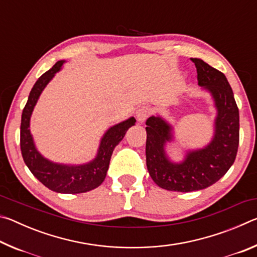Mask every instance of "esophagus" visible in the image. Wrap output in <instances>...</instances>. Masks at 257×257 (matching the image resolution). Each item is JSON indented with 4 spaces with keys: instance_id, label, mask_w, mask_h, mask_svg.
<instances>
[{
    "instance_id": "esophagus-1",
    "label": "esophagus",
    "mask_w": 257,
    "mask_h": 257,
    "mask_svg": "<svg viewBox=\"0 0 257 257\" xmlns=\"http://www.w3.org/2000/svg\"><path fill=\"white\" fill-rule=\"evenodd\" d=\"M151 112H152V110L149 106H143V107L139 108V110L136 113L137 119H138L139 122H144V121L150 116Z\"/></svg>"
}]
</instances>
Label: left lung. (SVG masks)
<instances>
[{
	"label": "left lung",
	"mask_w": 257,
	"mask_h": 257,
	"mask_svg": "<svg viewBox=\"0 0 257 257\" xmlns=\"http://www.w3.org/2000/svg\"><path fill=\"white\" fill-rule=\"evenodd\" d=\"M197 69L198 85L210 90L217 108L215 135L205 149L190 152L180 164L167 159L165 143L171 128L159 116L146 120V165L161 188L173 191L204 189L220 180L236 160L239 145V110L227 78L201 59H191Z\"/></svg>",
	"instance_id": "left-lung-1"
}]
</instances>
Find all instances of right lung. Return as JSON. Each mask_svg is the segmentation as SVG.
Returning a JSON list of instances; mask_svg holds the SVG:
<instances>
[{
    "mask_svg": "<svg viewBox=\"0 0 257 257\" xmlns=\"http://www.w3.org/2000/svg\"><path fill=\"white\" fill-rule=\"evenodd\" d=\"M63 61H58L52 69L38 78L30 90L28 101L23 110L20 124V149L26 165L30 172L47 188L63 194L86 193L96 188L106 177L110 160L114 147L122 141L127 130L135 124L136 120L130 118L119 124H115L107 130L102 138L96 159L92 162L69 167L52 163L43 158L35 149L33 137L29 130V120L38 97L54 73L60 70Z\"/></svg>",
    "mask_w": 257,
    "mask_h": 257,
    "instance_id": "1",
    "label": "right lung"
}]
</instances>
